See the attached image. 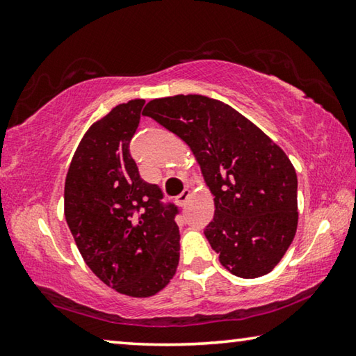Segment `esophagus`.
Returning a JSON list of instances; mask_svg holds the SVG:
<instances>
[{"label": "esophagus", "mask_w": 356, "mask_h": 356, "mask_svg": "<svg viewBox=\"0 0 356 356\" xmlns=\"http://www.w3.org/2000/svg\"><path fill=\"white\" fill-rule=\"evenodd\" d=\"M190 196H191V193H190V190H184L182 193H180V195L177 196V204L180 207H185V204H186V201L190 200Z\"/></svg>", "instance_id": "obj_1"}]
</instances>
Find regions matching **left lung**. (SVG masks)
I'll return each mask as SVG.
<instances>
[{
	"label": "left lung",
	"instance_id": "1",
	"mask_svg": "<svg viewBox=\"0 0 356 356\" xmlns=\"http://www.w3.org/2000/svg\"><path fill=\"white\" fill-rule=\"evenodd\" d=\"M195 155L215 202L206 237L238 278L272 272L297 232V172L284 150L232 106L197 94L150 100L143 111Z\"/></svg>",
	"mask_w": 356,
	"mask_h": 356
}]
</instances>
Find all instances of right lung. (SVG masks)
<instances>
[{"label": "right lung", "mask_w": 356, "mask_h": 356, "mask_svg": "<svg viewBox=\"0 0 356 356\" xmlns=\"http://www.w3.org/2000/svg\"><path fill=\"white\" fill-rule=\"evenodd\" d=\"M144 99L120 104L94 122L72 156L64 185V215L78 251L108 287L134 298L156 295L176 275L177 209L140 177L129 144Z\"/></svg>", "instance_id": "right-lung-1"}]
</instances>
